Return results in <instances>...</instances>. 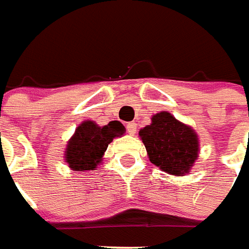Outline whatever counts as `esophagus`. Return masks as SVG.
Wrapping results in <instances>:
<instances>
[{"label": "esophagus", "instance_id": "obj_1", "mask_svg": "<svg viewBox=\"0 0 249 249\" xmlns=\"http://www.w3.org/2000/svg\"><path fill=\"white\" fill-rule=\"evenodd\" d=\"M137 128H138V124L135 123V122H131V123H128L127 124V131L131 135H134V134L137 133Z\"/></svg>", "mask_w": 249, "mask_h": 249}]
</instances>
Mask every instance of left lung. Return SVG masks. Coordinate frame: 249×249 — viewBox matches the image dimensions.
<instances>
[{
	"label": "left lung",
	"instance_id": "8db88e82",
	"mask_svg": "<svg viewBox=\"0 0 249 249\" xmlns=\"http://www.w3.org/2000/svg\"><path fill=\"white\" fill-rule=\"evenodd\" d=\"M151 163L176 177L190 172L200 154L198 134L167 111L157 112L151 123L139 130Z\"/></svg>",
	"mask_w": 249,
	"mask_h": 249
}]
</instances>
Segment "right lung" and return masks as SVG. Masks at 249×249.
<instances>
[{
  "label": "right lung",
  "instance_id": "1",
  "mask_svg": "<svg viewBox=\"0 0 249 249\" xmlns=\"http://www.w3.org/2000/svg\"><path fill=\"white\" fill-rule=\"evenodd\" d=\"M124 134L126 128L118 121L110 122L106 126H99L93 121L82 122L67 142L64 161L73 172L96 170L103 161L108 144L114 138Z\"/></svg>",
  "mask_w": 249,
  "mask_h": 249
}]
</instances>
